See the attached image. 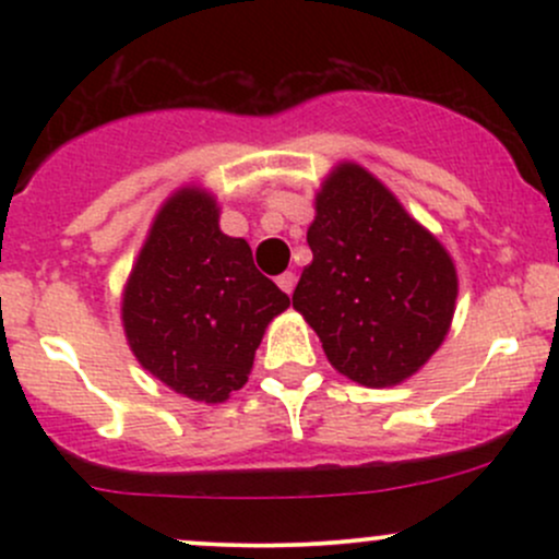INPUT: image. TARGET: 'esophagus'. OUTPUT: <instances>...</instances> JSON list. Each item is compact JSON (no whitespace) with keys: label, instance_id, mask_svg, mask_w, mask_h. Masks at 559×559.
I'll list each match as a JSON object with an SVG mask.
<instances>
[{"label":"esophagus","instance_id":"esophagus-1","mask_svg":"<svg viewBox=\"0 0 559 559\" xmlns=\"http://www.w3.org/2000/svg\"><path fill=\"white\" fill-rule=\"evenodd\" d=\"M275 284L281 286V292L292 294L294 286H297V275H294V273H281L278 278H275Z\"/></svg>","mask_w":559,"mask_h":559}]
</instances>
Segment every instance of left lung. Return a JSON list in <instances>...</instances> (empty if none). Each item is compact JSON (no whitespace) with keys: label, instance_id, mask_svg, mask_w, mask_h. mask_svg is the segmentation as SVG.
Masks as SVG:
<instances>
[{"label":"left lung","instance_id":"1","mask_svg":"<svg viewBox=\"0 0 559 559\" xmlns=\"http://www.w3.org/2000/svg\"><path fill=\"white\" fill-rule=\"evenodd\" d=\"M312 262L294 288L338 373L368 389L407 381L444 344L457 301L452 254L362 165H333L307 228Z\"/></svg>","mask_w":559,"mask_h":559}]
</instances>
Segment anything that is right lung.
Segmentation results:
<instances>
[{
	"label": "right lung",
	"mask_w": 559,
	"mask_h": 559,
	"mask_svg": "<svg viewBox=\"0 0 559 559\" xmlns=\"http://www.w3.org/2000/svg\"><path fill=\"white\" fill-rule=\"evenodd\" d=\"M288 305L249 243L221 230L213 191L186 183L159 204L120 320L146 373L186 400L221 404L247 383L265 329Z\"/></svg>",
	"instance_id": "add662e5"
}]
</instances>
